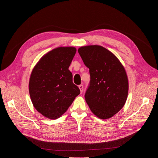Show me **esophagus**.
Returning <instances> with one entry per match:
<instances>
[{
	"instance_id": "obj_1",
	"label": "esophagus",
	"mask_w": 158,
	"mask_h": 158,
	"mask_svg": "<svg viewBox=\"0 0 158 158\" xmlns=\"http://www.w3.org/2000/svg\"><path fill=\"white\" fill-rule=\"evenodd\" d=\"M79 89H80L81 93H82L83 92V90H84V86H83V85H82V84L79 85Z\"/></svg>"
}]
</instances>
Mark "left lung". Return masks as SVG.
<instances>
[{"mask_svg":"<svg viewBox=\"0 0 158 158\" xmlns=\"http://www.w3.org/2000/svg\"><path fill=\"white\" fill-rule=\"evenodd\" d=\"M78 52L91 76L85 101L97 117L109 119L118 113L126 101L129 84L126 71L119 59L102 46H83Z\"/></svg>","mask_w":158,"mask_h":158,"instance_id":"1","label":"left lung"}]
</instances>
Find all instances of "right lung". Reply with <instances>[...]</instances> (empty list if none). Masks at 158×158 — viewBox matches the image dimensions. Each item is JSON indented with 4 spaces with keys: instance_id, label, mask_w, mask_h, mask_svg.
I'll list each match as a JSON object with an SVG mask.
<instances>
[{
    "instance_id": "add662e5",
    "label": "right lung",
    "mask_w": 158,
    "mask_h": 158,
    "mask_svg": "<svg viewBox=\"0 0 158 158\" xmlns=\"http://www.w3.org/2000/svg\"><path fill=\"white\" fill-rule=\"evenodd\" d=\"M73 47H60L45 54L32 71L29 89L33 106L47 118L60 117L80 94L69 67L76 54Z\"/></svg>"
}]
</instances>
